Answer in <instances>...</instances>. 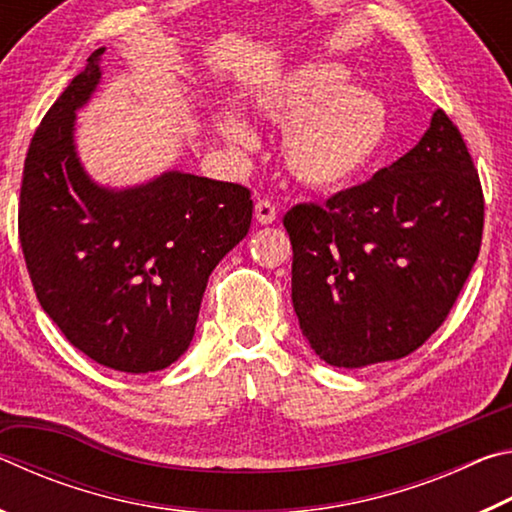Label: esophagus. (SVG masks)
Masks as SVG:
<instances>
[{
  "mask_svg": "<svg viewBox=\"0 0 512 512\" xmlns=\"http://www.w3.org/2000/svg\"><path fill=\"white\" fill-rule=\"evenodd\" d=\"M255 219L259 225H268L277 219V210L271 201H257L255 203Z\"/></svg>",
  "mask_w": 512,
  "mask_h": 512,
  "instance_id": "obj_1",
  "label": "esophagus"
}]
</instances>
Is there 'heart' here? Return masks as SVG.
Returning <instances> with one entry per match:
<instances>
[{
    "instance_id": "1",
    "label": "heart",
    "mask_w": 512,
    "mask_h": 512,
    "mask_svg": "<svg viewBox=\"0 0 512 512\" xmlns=\"http://www.w3.org/2000/svg\"><path fill=\"white\" fill-rule=\"evenodd\" d=\"M350 72L334 60L302 63L266 83L253 97L262 119L284 126L282 160L300 183L339 187L377 158L391 128V112L375 92L350 88ZM219 133L248 146L250 131L232 112L216 119Z\"/></svg>"
}]
</instances>
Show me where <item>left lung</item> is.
Returning a JSON list of instances; mask_svg holds the SVG:
<instances>
[{
	"instance_id": "left-lung-1",
	"label": "left lung",
	"mask_w": 512,
	"mask_h": 512,
	"mask_svg": "<svg viewBox=\"0 0 512 512\" xmlns=\"http://www.w3.org/2000/svg\"><path fill=\"white\" fill-rule=\"evenodd\" d=\"M291 300L320 359L366 368L402 359L443 325L479 257L483 194L443 110L368 183L284 214Z\"/></svg>"
}]
</instances>
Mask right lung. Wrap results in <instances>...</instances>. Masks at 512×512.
Wrapping results in <instances>:
<instances>
[{
    "mask_svg": "<svg viewBox=\"0 0 512 512\" xmlns=\"http://www.w3.org/2000/svg\"><path fill=\"white\" fill-rule=\"evenodd\" d=\"M99 47L33 135L20 244L42 309L85 357L119 372L171 366L194 339L207 277L248 235L246 187L169 169L99 185L76 151V112L101 83Z\"/></svg>",
    "mask_w": 512,
    "mask_h": 512,
    "instance_id": "1",
    "label": "right lung"
}]
</instances>
